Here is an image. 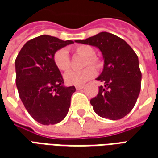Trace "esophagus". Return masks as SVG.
<instances>
[{"mask_svg": "<svg viewBox=\"0 0 158 158\" xmlns=\"http://www.w3.org/2000/svg\"><path fill=\"white\" fill-rule=\"evenodd\" d=\"M75 88L76 89H81L84 88V85H76Z\"/></svg>", "mask_w": 158, "mask_h": 158, "instance_id": "obj_1", "label": "esophagus"}]
</instances>
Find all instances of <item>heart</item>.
<instances>
[{"instance_id": "1", "label": "heart", "mask_w": 158, "mask_h": 158, "mask_svg": "<svg viewBox=\"0 0 158 158\" xmlns=\"http://www.w3.org/2000/svg\"><path fill=\"white\" fill-rule=\"evenodd\" d=\"M73 51L77 55L85 56V59L83 63V68L85 69L81 71H70L64 75V79L69 85H82L89 79H92L96 75V69H100L102 66V62L99 57L95 56V50L92 46L88 45H79L74 46ZM53 62L56 67L63 72H67L71 67V61L69 57V52L66 49H59L53 55ZM88 67H87V66ZM86 68H85V67ZM95 66L94 68V67Z\"/></svg>"}]
</instances>
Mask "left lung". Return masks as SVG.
Returning <instances> with one entry per match:
<instances>
[{
	"mask_svg": "<svg viewBox=\"0 0 158 158\" xmlns=\"http://www.w3.org/2000/svg\"><path fill=\"white\" fill-rule=\"evenodd\" d=\"M78 43L96 46L104 58V68L97 80L104 83L90 100L100 117L118 120L133 109L139 96L141 72L139 60L127 42L111 33L101 32Z\"/></svg>",
	"mask_w": 158,
	"mask_h": 158,
	"instance_id": "1",
	"label": "left lung"
}]
</instances>
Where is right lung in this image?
<instances>
[{"label": "right lung", "instance_id": "obj_1", "mask_svg": "<svg viewBox=\"0 0 158 158\" xmlns=\"http://www.w3.org/2000/svg\"><path fill=\"white\" fill-rule=\"evenodd\" d=\"M73 43L40 35L25 43L15 61L16 85L29 115L41 124L61 122L69 112L74 86L65 87L53 62L57 50Z\"/></svg>", "mask_w": 158, "mask_h": 158}]
</instances>
